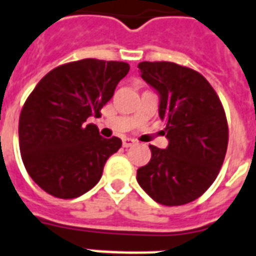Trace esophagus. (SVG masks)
<instances>
[{"label":"esophagus","instance_id":"1","mask_svg":"<svg viewBox=\"0 0 256 256\" xmlns=\"http://www.w3.org/2000/svg\"><path fill=\"white\" fill-rule=\"evenodd\" d=\"M123 146L124 148H130V146H133L134 144L137 142V141H136V140H134V138H123Z\"/></svg>","mask_w":256,"mask_h":256}]
</instances>
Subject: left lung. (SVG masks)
Instances as JSON below:
<instances>
[{"instance_id":"left-lung-1","label":"left lung","mask_w":256,"mask_h":256,"mask_svg":"<svg viewBox=\"0 0 256 256\" xmlns=\"http://www.w3.org/2000/svg\"><path fill=\"white\" fill-rule=\"evenodd\" d=\"M141 77L160 96L166 149L149 145L152 157L137 182L152 200L179 206L200 198L218 175L228 146L222 104L205 77L174 62H141Z\"/></svg>"}]
</instances>
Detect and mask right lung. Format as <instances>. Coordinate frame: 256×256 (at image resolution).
<instances>
[{"instance_id":"1","label":"right lung","mask_w":256,"mask_h":256,"mask_svg":"<svg viewBox=\"0 0 256 256\" xmlns=\"http://www.w3.org/2000/svg\"><path fill=\"white\" fill-rule=\"evenodd\" d=\"M130 66L94 58L48 72L24 103L18 142L32 180L50 196L72 200L98 184L104 164L118 152V137L103 138L86 119L99 116Z\"/></svg>"}]
</instances>
